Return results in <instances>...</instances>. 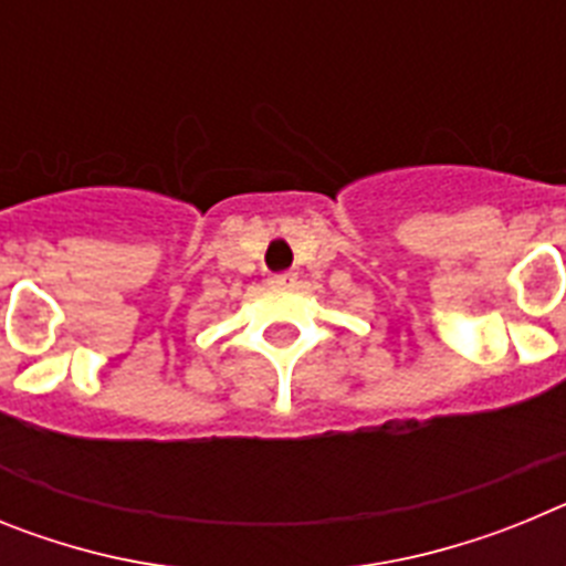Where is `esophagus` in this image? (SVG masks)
Returning a JSON list of instances; mask_svg holds the SVG:
<instances>
[{
	"label": "esophagus",
	"mask_w": 566,
	"mask_h": 566,
	"mask_svg": "<svg viewBox=\"0 0 566 566\" xmlns=\"http://www.w3.org/2000/svg\"><path fill=\"white\" fill-rule=\"evenodd\" d=\"M274 289H294L297 286V274L294 272H283V274H274L272 280H269Z\"/></svg>",
	"instance_id": "1"
}]
</instances>
